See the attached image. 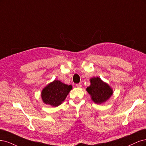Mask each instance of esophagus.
<instances>
[{"label": "esophagus", "mask_w": 146, "mask_h": 146, "mask_svg": "<svg viewBox=\"0 0 146 146\" xmlns=\"http://www.w3.org/2000/svg\"><path fill=\"white\" fill-rule=\"evenodd\" d=\"M76 86L77 87H78V88H81V87H82V85H81V83H79V84H77L76 85Z\"/></svg>", "instance_id": "esophagus-1"}]
</instances>
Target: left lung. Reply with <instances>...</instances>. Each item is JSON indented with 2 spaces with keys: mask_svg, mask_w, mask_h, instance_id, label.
Listing matches in <instances>:
<instances>
[{
  "mask_svg": "<svg viewBox=\"0 0 146 146\" xmlns=\"http://www.w3.org/2000/svg\"><path fill=\"white\" fill-rule=\"evenodd\" d=\"M86 90L91 96L92 100L97 104L106 102L113 95L112 88L99 77L90 79V86Z\"/></svg>",
  "mask_w": 146,
  "mask_h": 146,
  "instance_id": "obj_1",
  "label": "left lung"
}]
</instances>
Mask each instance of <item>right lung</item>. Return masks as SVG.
<instances>
[{
  "label": "right lung",
  "mask_w": 146,
  "mask_h": 146,
  "mask_svg": "<svg viewBox=\"0 0 146 146\" xmlns=\"http://www.w3.org/2000/svg\"><path fill=\"white\" fill-rule=\"evenodd\" d=\"M72 89V86H68L58 80H54L42 90V100L45 104L58 107L62 104Z\"/></svg>",
  "instance_id": "obj_1"
}]
</instances>
